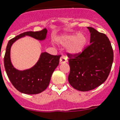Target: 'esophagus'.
Here are the masks:
<instances>
[{"mask_svg": "<svg viewBox=\"0 0 120 120\" xmlns=\"http://www.w3.org/2000/svg\"><path fill=\"white\" fill-rule=\"evenodd\" d=\"M67 62V58L65 56H62L60 59V63H65Z\"/></svg>", "mask_w": 120, "mask_h": 120, "instance_id": "1", "label": "esophagus"}]
</instances>
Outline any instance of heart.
I'll list each match as a JSON object with an SVG mask.
<instances>
[{"mask_svg": "<svg viewBox=\"0 0 120 120\" xmlns=\"http://www.w3.org/2000/svg\"><path fill=\"white\" fill-rule=\"evenodd\" d=\"M60 43L65 46H69L68 51L73 54L82 52L86 44V38L83 34H69L62 37Z\"/></svg>", "mask_w": 120, "mask_h": 120, "instance_id": "obj_1", "label": "heart"}]
</instances>
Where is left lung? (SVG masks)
I'll return each mask as SVG.
<instances>
[{
	"label": "left lung",
	"instance_id": "obj_1",
	"mask_svg": "<svg viewBox=\"0 0 120 120\" xmlns=\"http://www.w3.org/2000/svg\"><path fill=\"white\" fill-rule=\"evenodd\" d=\"M87 28L91 44L79 54H67L70 66L69 83L82 91L94 89L105 82L113 61V49L108 37L93 28Z\"/></svg>",
	"mask_w": 120,
	"mask_h": 120
}]
</instances>
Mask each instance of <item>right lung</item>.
<instances>
[{
    "instance_id": "obj_1",
    "label": "right lung",
    "mask_w": 120,
    "mask_h": 120,
    "mask_svg": "<svg viewBox=\"0 0 120 120\" xmlns=\"http://www.w3.org/2000/svg\"><path fill=\"white\" fill-rule=\"evenodd\" d=\"M47 32V29H44L38 32H24L11 39L8 43L4 56L5 69L12 85L22 93L35 94L45 90L49 85L52 73L59 64L61 55H53L43 52L34 67L24 71H18L11 63V46L15 41L25 35L39 40H45Z\"/></svg>"
}]
</instances>
